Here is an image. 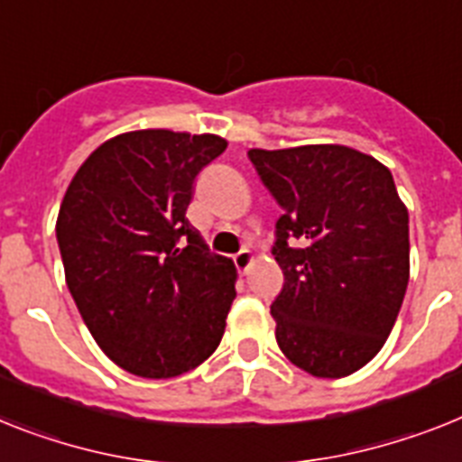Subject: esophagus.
I'll list each match as a JSON object with an SVG mask.
<instances>
[{"instance_id": "34e87169", "label": "esophagus", "mask_w": 462, "mask_h": 462, "mask_svg": "<svg viewBox=\"0 0 462 462\" xmlns=\"http://www.w3.org/2000/svg\"><path fill=\"white\" fill-rule=\"evenodd\" d=\"M232 261H235V265H237L239 273L244 274V273H249L251 263H254V254H251L249 249H242L237 255H235V258H232Z\"/></svg>"}]
</instances>
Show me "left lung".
<instances>
[{
	"mask_svg": "<svg viewBox=\"0 0 462 462\" xmlns=\"http://www.w3.org/2000/svg\"><path fill=\"white\" fill-rule=\"evenodd\" d=\"M282 216L273 254L284 273L273 312L279 350L317 378L369 364L409 284V211L393 173L345 145L249 150Z\"/></svg>",
	"mask_w": 462,
	"mask_h": 462,
	"instance_id": "1",
	"label": "left lung"
}]
</instances>
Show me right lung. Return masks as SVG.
Listing matches in <instances>:
<instances>
[{
	"label": "right lung",
	"instance_id": "right-lung-1",
	"mask_svg": "<svg viewBox=\"0 0 462 462\" xmlns=\"http://www.w3.org/2000/svg\"><path fill=\"white\" fill-rule=\"evenodd\" d=\"M213 134L129 131L79 166L56 220L65 282L112 362L173 378L216 352L237 270L185 218L197 173L225 152Z\"/></svg>",
	"mask_w": 462,
	"mask_h": 462
}]
</instances>
